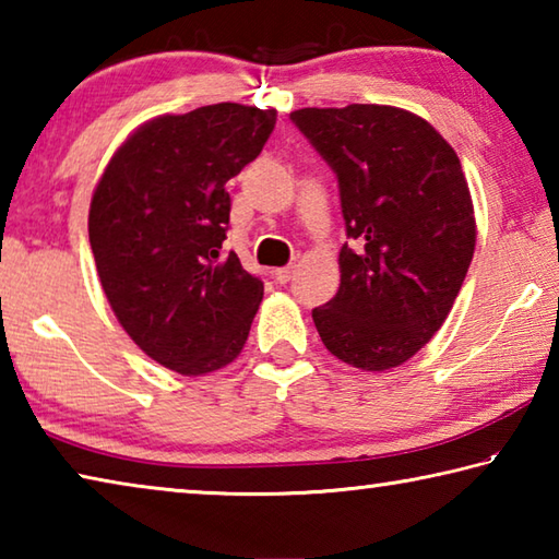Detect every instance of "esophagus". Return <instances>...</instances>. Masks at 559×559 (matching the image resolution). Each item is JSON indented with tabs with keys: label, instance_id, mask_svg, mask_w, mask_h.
Returning <instances> with one entry per match:
<instances>
[{
	"label": "esophagus",
	"instance_id": "esophagus-1",
	"mask_svg": "<svg viewBox=\"0 0 559 559\" xmlns=\"http://www.w3.org/2000/svg\"><path fill=\"white\" fill-rule=\"evenodd\" d=\"M293 273H296V266H283V269L273 271V278H276L278 283H288L293 278Z\"/></svg>",
	"mask_w": 559,
	"mask_h": 559
}]
</instances>
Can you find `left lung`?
Returning <instances> with one entry per match:
<instances>
[{"mask_svg":"<svg viewBox=\"0 0 559 559\" xmlns=\"http://www.w3.org/2000/svg\"><path fill=\"white\" fill-rule=\"evenodd\" d=\"M290 120L333 167L353 249L340 288L313 310L323 345L365 372L400 367L443 325L476 249L459 155L394 106L302 108Z\"/></svg>","mask_w":559,"mask_h":559,"instance_id":"left-lung-1","label":"left lung"}]
</instances>
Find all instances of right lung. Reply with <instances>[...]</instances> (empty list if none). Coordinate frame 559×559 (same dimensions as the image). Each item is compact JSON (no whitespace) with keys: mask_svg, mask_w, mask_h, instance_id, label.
I'll use <instances>...</instances> for the list:
<instances>
[{"mask_svg":"<svg viewBox=\"0 0 559 559\" xmlns=\"http://www.w3.org/2000/svg\"><path fill=\"white\" fill-rule=\"evenodd\" d=\"M276 110L216 103L140 126L110 157L88 212L100 286L147 357L187 377L243 349L263 283L222 257L226 182L253 163Z\"/></svg>","mask_w":559,"mask_h":559,"instance_id":"obj_1","label":"right lung"}]
</instances>
